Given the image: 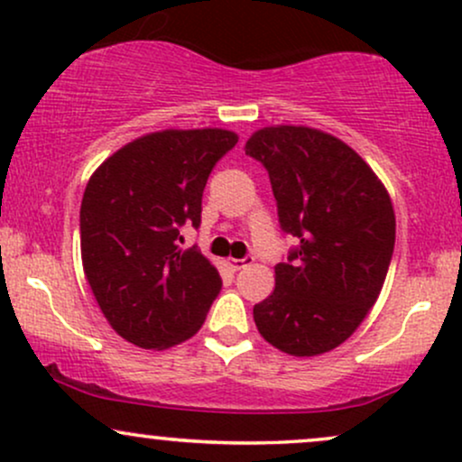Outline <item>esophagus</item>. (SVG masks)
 Returning <instances> with one entry per match:
<instances>
[{"instance_id": "34e87169", "label": "esophagus", "mask_w": 462, "mask_h": 462, "mask_svg": "<svg viewBox=\"0 0 462 462\" xmlns=\"http://www.w3.org/2000/svg\"><path fill=\"white\" fill-rule=\"evenodd\" d=\"M254 258L252 256H245V258H227V264H230L235 272H238V269H245L247 264H252Z\"/></svg>"}]
</instances>
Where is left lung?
<instances>
[{"label":"left lung","mask_w":462,"mask_h":462,"mask_svg":"<svg viewBox=\"0 0 462 462\" xmlns=\"http://www.w3.org/2000/svg\"><path fill=\"white\" fill-rule=\"evenodd\" d=\"M245 153L269 171L280 226L300 241L254 321L280 352L319 356L352 337L383 291L395 245L389 190L352 147L306 125L256 130Z\"/></svg>","instance_id":"1"}]
</instances>
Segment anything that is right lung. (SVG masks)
<instances>
[{"label": "right lung", "instance_id": "obj_1", "mask_svg": "<svg viewBox=\"0 0 462 462\" xmlns=\"http://www.w3.org/2000/svg\"><path fill=\"white\" fill-rule=\"evenodd\" d=\"M230 130H161L95 169L79 208L82 267L113 330L143 349H167L199 330L219 272L180 227L201 221L210 171L236 145Z\"/></svg>", "mask_w": 462, "mask_h": 462}]
</instances>
